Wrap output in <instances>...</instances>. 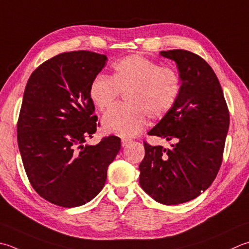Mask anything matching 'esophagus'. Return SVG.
Masks as SVG:
<instances>
[{"label": "esophagus", "instance_id": "34e87169", "mask_svg": "<svg viewBox=\"0 0 249 249\" xmlns=\"http://www.w3.org/2000/svg\"><path fill=\"white\" fill-rule=\"evenodd\" d=\"M133 141H131L130 139H126V138H123L122 139V147H127L128 144H130Z\"/></svg>", "mask_w": 249, "mask_h": 249}]
</instances>
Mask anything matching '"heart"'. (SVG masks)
Wrapping results in <instances>:
<instances>
[{"mask_svg": "<svg viewBox=\"0 0 249 249\" xmlns=\"http://www.w3.org/2000/svg\"><path fill=\"white\" fill-rule=\"evenodd\" d=\"M182 82L172 67L140 55L122 58L112 66L111 76L97 75L89 96L97 109L111 108L124 92L126 104L107 112L102 120L106 131L121 137H134L143 128L147 116L159 120L174 109L181 94Z\"/></svg>", "mask_w": 249, "mask_h": 249, "instance_id": "heart-1", "label": "heart"}]
</instances>
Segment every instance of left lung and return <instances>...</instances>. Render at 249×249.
Returning <instances> with one entry per match:
<instances>
[{
	"instance_id": "obj_1",
	"label": "left lung",
	"mask_w": 249,
	"mask_h": 249,
	"mask_svg": "<svg viewBox=\"0 0 249 249\" xmlns=\"http://www.w3.org/2000/svg\"><path fill=\"white\" fill-rule=\"evenodd\" d=\"M160 53L177 63L182 89L174 109L148 134L175 142L164 149L144 141L139 183L157 202L177 205L197 197L215 180L230 114L218 77L202 57L184 50Z\"/></svg>"
}]
</instances>
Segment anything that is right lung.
<instances>
[{
    "label": "right lung",
    "instance_id": "add662e5",
    "mask_svg": "<svg viewBox=\"0 0 249 249\" xmlns=\"http://www.w3.org/2000/svg\"><path fill=\"white\" fill-rule=\"evenodd\" d=\"M107 60L94 52L59 53L32 72L24 89L19 151L31 186L55 205L72 208L91 201L121 149L116 136L86 144L99 126L89 87Z\"/></svg>",
    "mask_w": 249,
    "mask_h": 249
}]
</instances>
